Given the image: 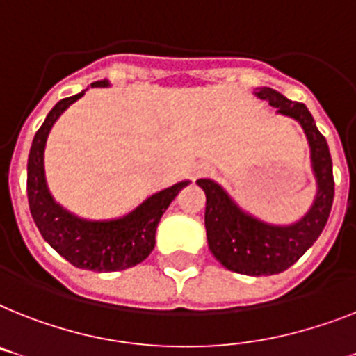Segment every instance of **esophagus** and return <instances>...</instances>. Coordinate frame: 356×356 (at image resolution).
Returning a JSON list of instances; mask_svg holds the SVG:
<instances>
[{
    "instance_id": "esophagus-1",
    "label": "esophagus",
    "mask_w": 356,
    "mask_h": 356,
    "mask_svg": "<svg viewBox=\"0 0 356 356\" xmlns=\"http://www.w3.org/2000/svg\"><path fill=\"white\" fill-rule=\"evenodd\" d=\"M211 171V165L207 163H200V165L195 167V176H204Z\"/></svg>"
}]
</instances>
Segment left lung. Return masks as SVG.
<instances>
[{"label":"left lung","instance_id":"obj_1","mask_svg":"<svg viewBox=\"0 0 356 356\" xmlns=\"http://www.w3.org/2000/svg\"><path fill=\"white\" fill-rule=\"evenodd\" d=\"M254 94L277 107L278 114L296 120L304 129L316 180V196L311 209L295 224L273 225L240 209L216 181L202 178L196 184L205 193V231L214 258L229 271L269 277L293 266L324 231L333 205L334 180L330 147L307 107L269 87H262Z\"/></svg>","mask_w":356,"mask_h":356}]
</instances>
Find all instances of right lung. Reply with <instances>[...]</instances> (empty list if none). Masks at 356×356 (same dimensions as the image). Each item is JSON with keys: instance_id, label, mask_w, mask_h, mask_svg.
I'll return each instance as SVG.
<instances>
[{"instance_id": "right-lung-1", "label": "right lung", "mask_w": 356, "mask_h": 356, "mask_svg": "<svg viewBox=\"0 0 356 356\" xmlns=\"http://www.w3.org/2000/svg\"><path fill=\"white\" fill-rule=\"evenodd\" d=\"M92 87H108L107 79L94 81ZM85 94L81 90L70 98H63L47 114L45 122L32 140L26 163V196L34 224L45 242L60 252L74 267L87 271H123L143 262L154 249V236L160 218L176 195L189 185V180L178 181L158 191L142 202L136 209L122 218L85 220L56 204L47 187L43 154L49 132L63 111Z\"/></svg>"}]
</instances>
